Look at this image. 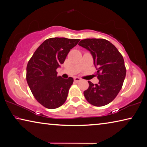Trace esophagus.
<instances>
[{
	"instance_id": "esophagus-1",
	"label": "esophagus",
	"mask_w": 147,
	"mask_h": 147,
	"mask_svg": "<svg viewBox=\"0 0 147 147\" xmlns=\"http://www.w3.org/2000/svg\"><path fill=\"white\" fill-rule=\"evenodd\" d=\"M81 81V78H78V77H76V78H74V81L75 82H79V81Z\"/></svg>"
}]
</instances>
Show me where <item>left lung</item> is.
Segmentation results:
<instances>
[{"mask_svg":"<svg viewBox=\"0 0 147 147\" xmlns=\"http://www.w3.org/2000/svg\"><path fill=\"white\" fill-rule=\"evenodd\" d=\"M79 45L90 51L99 79L95 85L88 81L89 86L84 91V96L94 106L107 105L116 98L123 85L126 74L123 57L113 44L105 39L87 38L81 40Z\"/></svg>","mask_w":147,"mask_h":147,"instance_id":"obj_1","label":"left lung"}]
</instances>
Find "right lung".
<instances>
[{"label": "right lung", "instance_id": "add662e5", "mask_svg": "<svg viewBox=\"0 0 147 147\" xmlns=\"http://www.w3.org/2000/svg\"><path fill=\"white\" fill-rule=\"evenodd\" d=\"M79 39L51 38L36 50L26 66V81L38 102L48 109H56L66 102L74 79L57 76V69Z\"/></svg>", "mask_w": 147, "mask_h": 147}]
</instances>
